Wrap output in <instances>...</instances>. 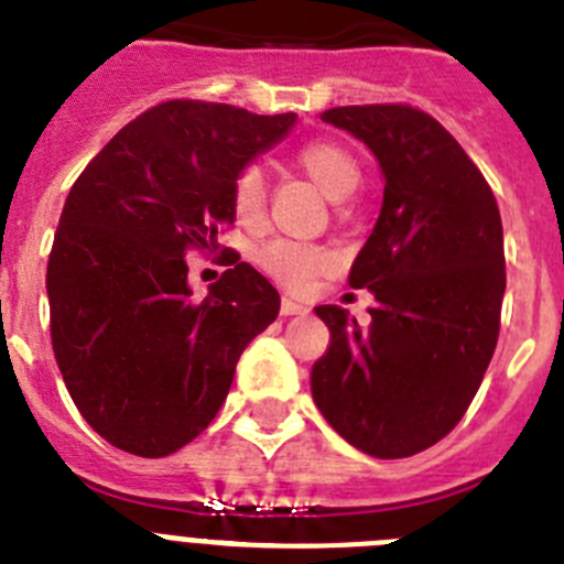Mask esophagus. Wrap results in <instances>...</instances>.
<instances>
[{
    "instance_id": "obj_1",
    "label": "esophagus",
    "mask_w": 564,
    "mask_h": 564,
    "mask_svg": "<svg viewBox=\"0 0 564 564\" xmlns=\"http://www.w3.org/2000/svg\"><path fill=\"white\" fill-rule=\"evenodd\" d=\"M279 313H282V316H304V313H310V307L307 304H299L296 299H282Z\"/></svg>"
}]
</instances>
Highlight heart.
<instances>
[{
  "mask_svg": "<svg viewBox=\"0 0 564 564\" xmlns=\"http://www.w3.org/2000/svg\"><path fill=\"white\" fill-rule=\"evenodd\" d=\"M296 162L310 178L316 181L324 195L333 200H344L352 195L360 184V170L355 159L329 142H310L296 153ZM231 206L240 224L254 226L265 212V175L260 167H242L231 189ZM329 251L313 242L291 240V237H276V240L262 242L254 251V262L276 279L285 288H304L318 271L329 265Z\"/></svg>",
  "mask_w": 564,
  "mask_h": 564,
  "instance_id": "obj_1",
  "label": "heart"
}]
</instances>
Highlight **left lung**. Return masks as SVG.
I'll list each match as a JSON object with an SVG mask.
<instances>
[{
  "instance_id": "obj_1",
  "label": "left lung",
  "mask_w": 564,
  "mask_h": 564,
  "mask_svg": "<svg viewBox=\"0 0 564 564\" xmlns=\"http://www.w3.org/2000/svg\"><path fill=\"white\" fill-rule=\"evenodd\" d=\"M322 120L375 153L386 189L349 271V285L375 296L371 322L316 307L329 346L310 391L352 447L405 458L458 425L492 360L506 293L498 200L425 111L344 106Z\"/></svg>"
}]
</instances>
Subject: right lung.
I'll return each mask as SVG.
<instances>
[{"mask_svg": "<svg viewBox=\"0 0 564 564\" xmlns=\"http://www.w3.org/2000/svg\"><path fill=\"white\" fill-rule=\"evenodd\" d=\"M296 113L170 100L128 122L69 189L46 265L50 329L83 420L142 458L181 451L224 405L242 349L279 316L276 288L240 262L193 299L189 248L235 224L242 167Z\"/></svg>", "mask_w": 564, "mask_h": 564, "instance_id": "add662e5", "label": "right lung"}]
</instances>
